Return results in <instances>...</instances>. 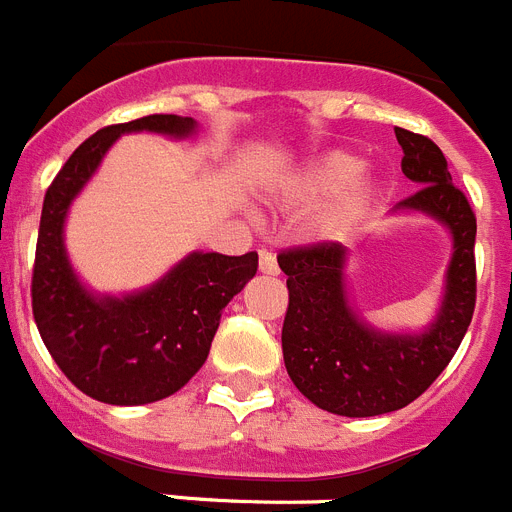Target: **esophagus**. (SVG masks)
<instances>
[{"instance_id": "esophagus-1", "label": "esophagus", "mask_w": 512, "mask_h": 512, "mask_svg": "<svg viewBox=\"0 0 512 512\" xmlns=\"http://www.w3.org/2000/svg\"><path fill=\"white\" fill-rule=\"evenodd\" d=\"M260 273H265V275H278V262H275L273 252L260 250Z\"/></svg>"}]
</instances>
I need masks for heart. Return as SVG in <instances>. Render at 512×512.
<instances>
[{"label":"heart","instance_id":"heart-1","mask_svg":"<svg viewBox=\"0 0 512 512\" xmlns=\"http://www.w3.org/2000/svg\"><path fill=\"white\" fill-rule=\"evenodd\" d=\"M363 172L361 157L350 151H327L322 157L311 159L299 177L293 180V198L306 203H319L327 198L337 201L324 219V231L330 237H348L355 226L366 219L368 208L373 206L379 188L376 182L358 177Z\"/></svg>","mask_w":512,"mask_h":512}]
</instances>
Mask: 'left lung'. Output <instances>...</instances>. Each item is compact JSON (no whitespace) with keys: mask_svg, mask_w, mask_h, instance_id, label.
Instances as JSON below:
<instances>
[{"mask_svg":"<svg viewBox=\"0 0 512 512\" xmlns=\"http://www.w3.org/2000/svg\"><path fill=\"white\" fill-rule=\"evenodd\" d=\"M402 172L422 185L394 211L425 213L453 239L441 309L422 332H381L358 317L348 301V250L337 242L293 247L278 255L288 275L283 361L296 389L319 410L373 417L415 402L451 363L477 304L474 239L477 219L451 182L443 151L420 133L394 128Z\"/></svg>","mask_w":512,"mask_h":512,"instance_id":"8db88e82","label":"left lung"}]
</instances>
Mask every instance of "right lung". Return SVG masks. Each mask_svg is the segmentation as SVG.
I'll return each mask as SVG.
<instances>
[{
    "instance_id": "obj_1",
    "label": "right lung",
    "mask_w": 512,
    "mask_h": 512,
    "mask_svg": "<svg viewBox=\"0 0 512 512\" xmlns=\"http://www.w3.org/2000/svg\"><path fill=\"white\" fill-rule=\"evenodd\" d=\"M136 131L185 139L195 121L146 115L79 144L43 198L30 288L35 324L56 366L87 397L121 407L159 402L188 384L206 363L224 306L257 273V252H190L144 291L97 296L82 286L64 247L66 213L115 139Z\"/></svg>"
}]
</instances>
